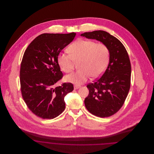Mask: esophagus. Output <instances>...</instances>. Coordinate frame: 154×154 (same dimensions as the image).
I'll list each match as a JSON object with an SVG mask.
<instances>
[{"label":"esophagus","mask_w":154,"mask_h":154,"mask_svg":"<svg viewBox=\"0 0 154 154\" xmlns=\"http://www.w3.org/2000/svg\"><path fill=\"white\" fill-rule=\"evenodd\" d=\"M80 86H79V85H75L74 86V89H78L79 88H80Z\"/></svg>","instance_id":"34e87169"}]
</instances>
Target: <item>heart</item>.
<instances>
[{"label":"heart","mask_w":154,"mask_h":154,"mask_svg":"<svg viewBox=\"0 0 154 154\" xmlns=\"http://www.w3.org/2000/svg\"><path fill=\"white\" fill-rule=\"evenodd\" d=\"M70 54L60 53L57 62L61 70L69 73L74 70L75 62H79L80 70L66 77V80L77 84L86 82L92 75L98 77L106 70L110 60V51L103 43L80 38L68 48Z\"/></svg>","instance_id":"heart-1"}]
</instances>
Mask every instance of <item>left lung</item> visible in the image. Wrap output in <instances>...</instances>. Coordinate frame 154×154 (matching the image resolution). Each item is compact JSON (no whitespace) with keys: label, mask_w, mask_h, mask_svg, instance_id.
I'll return each instance as SVG.
<instances>
[{"label":"left lung","mask_w":154,"mask_h":154,"mask_svg":"<svg viewBox=\"0 0 154 154\" xmlns=\"http://www.w3.org/2000/svg\"><path fill=\"white\" fill-rule=\"evenodd\" d=\"M106 44L110 51V60L102 75L87 86L89 95L85 106L97 117H109L120 110L131 87V64L124 45L110 33L103 30L85 32L81 35Z\"/></svg>","instance_id":"8db88e82"}]
</instances>
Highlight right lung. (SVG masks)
Returning <instances> with one entry per match:
<instances>
[{
  "instance_id": "add662e5",
  "label": "right lung",
  "mask_w": 154,
  "mask_h": 154,
  "mask_svg": "<svg viewBox=\"0 0 154 154\" xmlns=\"http://www.w3.org/2000/svg\"><path fill=\"white\" fill-rule=\"evenodd\" d=\"M75 35L42 34L24 52L20 73L21 94L29 109L38 117L51 119L58 117L65 109V96L73 91L70 82L58 87L55 84L63 77L58 56Z\"/></svg>"
}]
</instances>
